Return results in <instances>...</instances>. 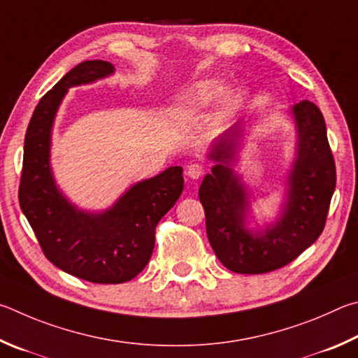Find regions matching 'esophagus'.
Listing matches in <instances>:
<instances>
[{"label": "esophagus", "instance_id": "esophagus-1", "mask_svg": "<svg viewBox=\"0 0 358 358\" xmlns=\"http://www.w3.org/2000/svg\"><path fill=\"white\" fill-rule=\"evenodd\" d=\"M204 171L206 168L201 163H192V165L187 166V176H189L190 179H199L204 174Z\"/></svg>", "mask_w": 358, "mask_h": 358}]
</instances>
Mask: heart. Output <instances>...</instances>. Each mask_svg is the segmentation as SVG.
Returning a JSON list of instances; mask_svg holds the SVG:
<instances>
[{
  "instance_id": "obj_1",
  "label": "heart",
  "mask_w": 358,
  "mask_h": 358,
  "mask_svg": "<svg viewBox=\"0 0 358 358\" xmlns=\"http://www.w3.org/2000/svg\"><path fill=\"white\" fill-rule=\"evenodd\" d=\"M223 91V85L217 80H208V81H201L198 83L195 87H193L192 92L189 94L190 102L193 103H209L214 100L218 94Z\"/></svg>"
}]
</instances>
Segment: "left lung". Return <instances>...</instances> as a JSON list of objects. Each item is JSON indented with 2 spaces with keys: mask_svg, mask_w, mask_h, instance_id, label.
Instances as JSON below:
<instances>
[{
  "mask_svg": "<svg viewBox=\"0 0 358 358\" xmlns=\"http://www.w3.org/2000/svg\"><path fill=\"white\" fill-rule=\"evenodd\" d=\"M297 127V157L287 176L286 201L278 220L252 233L245 227L247 187L234 174L241 122L218 138L209 159L212 173L199 187L206 214V233L217 258L236 273H266L294 261L316 242L327 220L336 185L335 160L321 110L302 100L292 106Z\"/></svg>",
  "mask_w": 358,
  "mask_h": 358,
  "instance_id": "left-lung-1",
  "label": "left lung"
}]
</instances>
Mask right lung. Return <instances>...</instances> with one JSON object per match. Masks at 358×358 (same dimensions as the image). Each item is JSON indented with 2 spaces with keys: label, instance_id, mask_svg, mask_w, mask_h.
I'll return each instance as SVG.
<instances>
[{
  "label": "right lung",
  "instance_id": "1",
  "mask_svg": "<svg viewBox=\"0 0 358 358\" xmlns=\"http://www.w3.org/2000/svg\"><path fill=\"white\" fill-rule=\"evenodd\" d=\"M115 72L108 61H85L69 71L37 103L24 136L18 201L45 258L73 277L100 285L135 278L150 259L155 227L184 190L182 168L141 180L105 212L75 208L58 190L50 168L52 127L69 87Z\"/></svg>",
  "mask_w": 358,
  "mask_h": 358
}]
</instances>
